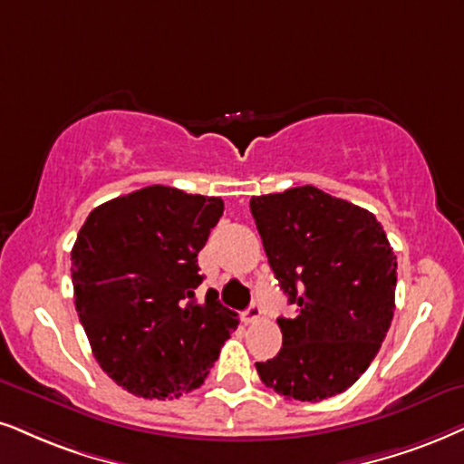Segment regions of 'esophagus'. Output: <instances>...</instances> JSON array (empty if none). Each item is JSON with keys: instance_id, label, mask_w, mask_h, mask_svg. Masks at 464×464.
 I'll use <instances>...</instances> for the list:
<instances>
[{"instance_id": "obj_1", "label": "esophagus", "mask_w": 464, "mask_h": 464, "mask_svg": "<svg viewBox=\"0 0 464 464\" xmlns=\"http://www.w3.org/2000/svg\"><path fill=\"white\" fill-rule=\"evenodd\" d=\"M261 314H263V310H261V306L256 302H252L248 308L244 310L242 313V319L246 321V324H256V321L261 319Z\"/></svg>"}]
</instances>
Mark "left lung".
<instances>
[{"mask_svg":"<svg viewBox=\"0 0 464 464\" xmlns=\"http://www.w3.org/2000/svg\"><path fill=\"white\" fill-rule=\"evenodd\" d=\"M269 267L293 319L280 316L283 349L256 372L295 401L343 394L366 372L394 316L396 255L368 209L314 186L250 198Z\"/></svg>","mask_w":464,"mask_h":464,"instance_id":"obj_1","label":"left lung"}]
</instances>
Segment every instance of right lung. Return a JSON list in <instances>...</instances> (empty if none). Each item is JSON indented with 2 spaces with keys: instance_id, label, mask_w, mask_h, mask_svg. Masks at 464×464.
Returning a JSON list of instances; mask_svg holds the SVG:
<instances>
[{
  "instance_id": "obj_1",
  "label": "right lung",
  "mask_w": 464,
  "mask_h": 464,
  "mask_svg": "<svg viewBox=\"0 0 464 464\" xmlns=\"http://www.w3.org/2000/svg\"><path fill=\"white\" fill-rule=\"evenodd\" d=\"M222 209L220 197L148 186L98 205L76 236L79 321L102 371L134 396L197 390L239 324L218 300L195 297L198 250Z\"/></svg>"
}]
</instances>
